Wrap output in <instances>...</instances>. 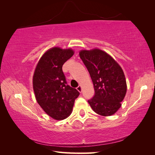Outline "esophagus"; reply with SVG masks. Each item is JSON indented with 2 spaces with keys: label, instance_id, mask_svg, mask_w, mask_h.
I'll return each instance as SVG.
<instances>
[{
  "label": "esophagus",
  "instance_id": "34e87169",
  "mask_svg": "<svg viewBox=\"0 0 155 155\" xmlns=\"http://www.w3.org/2000/svg\"><path fill=\"white\" fill-rule=\"evenodd\" d=\"M77 90L79 91V92H81V91H82V87H81V85H78L77 87Z\"/></svg>",
  "mask_w": 155,
  "mask_h": 155
}]
</instances>
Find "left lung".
I'll return each mask as SVG.
<instances>
[{"instance_id": "8db88e82", "label": "left lung", "mask_w": 155, "mask_h": 155, "mask_svg": "<svg viewBox=\"0 0 155 155\" xmlns=\"http://www.w3.org/2000/svg\"><path fill=\"white\" fill-rule=\"evenodd\" d=\"M80 58L92 80L95 94L88 100L91 108L103 116L114 114L121 107L127 93V83L122 68L101 50L81 51Z\"/></svg>"}]
</instances>
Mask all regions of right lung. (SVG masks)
Instances as JSON below:
<instances>
[{"instance_id": "add662e5", "label": "right lung", "mask_w": 155, "mask_h": 155, "mask_svg": "<svg viewBox=\"0 0 155 155\" xmlns=\"http://www.w3.org/2000/svg\"><path fill=\"white\" fill-rule=\"evenodd\" d=\"M74 51L54 47L43 54L33 78V90L38 104L49 116L61 120L71 114L80 93L68 85L62 66Z\"/></svg>"}]
</instances>
